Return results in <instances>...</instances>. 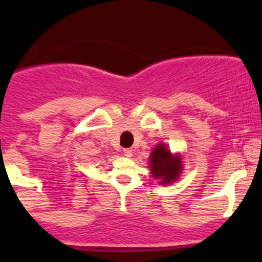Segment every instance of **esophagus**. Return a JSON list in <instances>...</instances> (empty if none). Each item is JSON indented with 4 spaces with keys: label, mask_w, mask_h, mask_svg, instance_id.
Here are the masks:
<instances>
[{
    "label": "esophagus",
    "mask_w": 262,
    "mask_h": 262,
    "mask_svg": "<svg viewBox=\"0 0 262 262\" xmlns=\"http://www.w3.org/2000/svg\"><path fill=\"white\" fill-rule=\"evenodd\" d=\"M123 154H124V156H127V158H130V156L133 155V150H132V149H124V150H123Z\"/></svg>",
    "instance_id": "1"
}]
</instances>
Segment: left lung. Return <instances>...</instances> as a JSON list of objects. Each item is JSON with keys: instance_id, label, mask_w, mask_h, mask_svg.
<instances>
[{"instance_id": "obj_1", "label": "left lung", "mask_w": 262, "mask_h": 262, "mask_svg": "<svg viewBox=\"0 0 262 262\" xmlns=\"http://www.w3.org/2000/svg\"><path fill=\"white\" fill-rule=\"evenodd\" d=\"M150 167L152 177L160 179L161 183L167 185L177 180L181 172L182 164L179 155L172 156L164 144H159L150 156Z\"/></svg>"}]
</instances>
